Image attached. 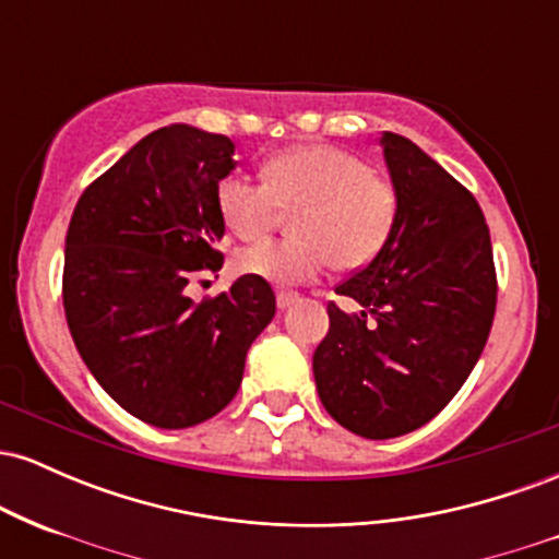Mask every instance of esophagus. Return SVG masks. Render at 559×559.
Returning <instances> with one entry per match:
<instances>
[{
  "instance_id": "esophagus-1",
  "label": "esophagus",
  "mask_w": 559,
  "mask_h": 559,
  "mask_svg": "<svg viewBox=\"0 0 559 559\" xmlns=\"http://www.w3.org/2000/svg\"><path fill=\"white\" fill-rule=\"evenodd\" d=\"M275 301H278V310H286V307H292L294 301H297V294L278 292V297H275Z\"/></svg>"
}]
</instances>
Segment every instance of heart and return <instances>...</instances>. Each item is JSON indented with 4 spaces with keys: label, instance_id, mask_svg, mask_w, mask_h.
Listing matches in <instances>:
<instances>
[{
    "label": "heart",
    "instance_id": "obj_1",
    "mask_svg": "<svg viewBox=\"0 0 559 559\" xmlns=\"http://www.w3.org/2000/svg\"><path fill=\"white\" fill-rule=\"evenodd\" d=\"M294 215V241H265L236 260L241 273L278 286L305 284L333 265L357 271L389 241L396 191L370 165L329 144L278 152L265 163V183L234 173L217 186V210L230 234L262 239L281 213Z\"/></svg>",
    "mask_w": 559,
    "mask_h": 559
}]
</instances>
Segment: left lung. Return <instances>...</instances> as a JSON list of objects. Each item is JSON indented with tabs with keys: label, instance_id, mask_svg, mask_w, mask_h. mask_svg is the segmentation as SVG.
<instances>
[{
	"label": "left lung",
	"instance_id": "1",
	"mask_svg": "<svg viewBox=\"0 0 559 559\" xmlns=\"http://www.w3.org/2000/svg\"><path fill=\"white\" fill-rule=\"evenodd\" d=\"M381 146L394 228L336 286L357 310L331 301V329L312 357L323 407L365 439H394L436 418L476 368L497 307L489 228L471 191L400 133L383 131Z\"/></svg>",
	"mask_w": 559,
	"mask_h": 559
}]
</instances>
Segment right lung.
Returning a JSON list of instances; mask_svg holds the SVG:
<instances>
[{"mask_svg": "<svg viewBox=\"0 0 559 559\" xmlns=\"http://www.w3.org/2000/svg\"><path fill=\"white\" fill-rule=\"evenodd\" d=\"M234 168L228 136L159 128L102 173L70 217V336L96 383L150 426L189 428L221 413L275 316L271 284L254 275L199 305L186 294L197 273L223 267L217 183Z\"/></svg>", "mask_w": 559, "mask_h": 559, "instance_id": "1", "label": "right lung"}]
</instances>
